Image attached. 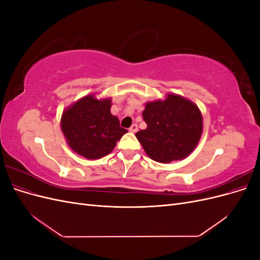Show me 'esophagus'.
<instances>
[{"label": "esophagus", "instance_id": "34e87169", "mask_svg": "<svg viewBox=\"0 0 260 260\" xmlns=\"http://www.w3.org/2000/svg\"><path fill=\"white\" fill-rule=\"evenodd\" d=\"M129 131L130 132H132V133H136L137 131H138V124H136V123H133L131 127L129 128Z\"/></svg>", "mask_w": 260, "mask_h": 260}]
</instances>
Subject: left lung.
<instances>
[{
	"label": "left lung",
	"mask_w": 260,
	"mask_h": 260,
	"mask_svg": "<svg viewBox=\"0 0 260 260\" xmlns=\"http://www.w3.org/2000/svg\"><path fill=\"white\" fill-rule=\"evenodd\" d=\"M147 127L136 133L149 158L167 164L181 160L198 145L203 132V117L192 101L177 94L147 102L143 111Z\"/></svg>",
	"instance_id": "left-lung-1"
}]
</instances>
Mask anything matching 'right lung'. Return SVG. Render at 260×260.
<instances>
[{
  "label": "right lung",
  "mask_w": 260,
  "mask_h": 260,
  "mask_svg": "<svg viewBox=\"0 0 260 260\" xmlns=\"http://www.w3.org/2000/svg\"><path fill=\"white\" fill-rule=\"evenodd\" d=\"M112 100L83 96L65 109L60 128L70 148L86 159H99L111 153L127 133L111 113Z\"/></svg>",
  "instance_id": "add662e5"
}]
</instances>
